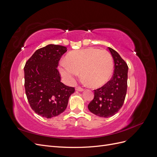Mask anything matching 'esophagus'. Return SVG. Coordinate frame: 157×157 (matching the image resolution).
I'll return each mask as SVG.
<instances>
[{"label":"esophagus","instance_id":"esophagus-1","mask_svg":"<svg viewBox=\"0 0 157 157\" xmlns=\"http://www.w3.org/2000/svg\"><path fill=\"white\" fill-rule=\"evenodd\" d=\"M75 90H77V91H79V92H83L84 91V89L81 87H79V86H77L75 88Z\"/></svg>","mask_w":157,"mask_h":157}]
</instances>
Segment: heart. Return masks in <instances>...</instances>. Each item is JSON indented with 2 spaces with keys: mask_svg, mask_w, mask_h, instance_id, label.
<instances>
[{
  "mask_svg": "<svg viewBox=\"0 0 157 157\" xmlns=\"http://www.w3.org/2000/svg\"><path fill=\"white\" fill-rule=\"evenodd\" d=\"M59 64L60 73L72 82L78 72L85 84L98 88L105 84L112 77L113 57L109 52L94 48L73 51Z\"/></svg>",
  "mask_w": 157,
  "mask_h": 157,
  "instance_id": "obj_1",
  "label": "heart"
}]
</instances>
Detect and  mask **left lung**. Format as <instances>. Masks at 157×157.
Listing matches in <instances>:
<instances>
[{"label":"left lung","mask_w":157,"mask_h":157,"mask_svg":"<svg viewBox=\"0 0 157 157\" xmlns=\"http://www.w3.org/2000/svg\"><path fill=\"white\" fill-rule=\"evenodd\" d=\"M108 48L115 63L114 74L105 85L94 90V98L88 105L90 112L103 118L118 113L124 103L127 91V63L117 52L109 47Z\"/></svg>","instance_id":"obj_1"}]
</instances>
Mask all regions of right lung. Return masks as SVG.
Wrapping results in <instances>:
<instances>
[{"label": "right lung", "mask_w": 157, "mask_h": 157, "mask_svg": "<svg viewBox=\"0 0 157 157\" xmlns=\"http://www.w3.org/2000/svg\"><path fill=\"white\" fill-rule=\"evenodd\" d=\"M67 48L48 44L38 49L24 67L25 94L31 109L38 115L50 118L59 115L67 108L73 87L61 82L57 69Z\"/></svg>", "instance_id": "1"}]
</instances>
